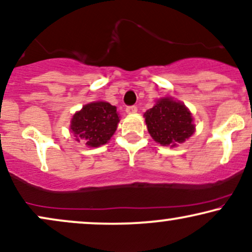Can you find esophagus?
Returning a JSON list of instances; mask_svg holds the SVG:
<instances>
[{
	"label": "esophagus",
	"instance_id": "obj_1",
	"mask_svg": "<svg viewBox=\"0 0 252 252\" xmlns=\"http://www.w3.org/2000/svg\"><path fill=\"white\" fill-rule=\"evenodd\" d=\"M136 111H138L136 106H127L126 107V112L128 114H134V113H136Z\"/></svg>",
	"mask_w": 252,
	"mask_h": 252
}]
</instances>
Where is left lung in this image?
<instances>
[{
	"instance_id": "8db88e82",
	"label": "left lung",
	"mask_w": 252,
	"mask_h": 252,
	"mask_svg": "<svg viewBox=\"0 0 252 252\" xmlns=\"http://www.w3.org/2000/svg\"><path fill=\"white\" fill-rule=\"evenodd\" d=\"M152 138L162 146L175 147L195 132L190 111L181 101L161 98L144 114Z\"/></svg>"
}]
</instances>
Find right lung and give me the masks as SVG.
I'll use <instances>...</instances> for the list:
<instances>
[{
	"label": "right lung",
	"mask_w": 252,
	"mask_h": 252,
	"mask_svg": "<svg viewBox=\"0 0 252 252\" xmlns=\"http://www.w3.org/2000/svg\"><path fill=\"white\" fill-rule=\"evenodd\" d=\"M119 121L116 106L106 101H94L74 113L70 129L77 141H85L89 147H99L110 140Z\"/></svg>",
	"instance_id": "1"
}]
</instances>
